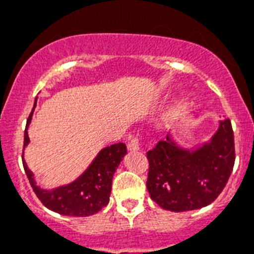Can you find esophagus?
I'll return each instance as SVG.
<instances>
[{
  "label": "esophagus",
  "mask_w": 254,
  "mask_h": 254,
  "mask_svg": "<svg viewBox=\"0 0 254 254\" xmlns=\"http://www.w3.org/2000/svg\"><path fill=\"white\" fill-rule=\"evenodd\" d=\"M127 147H128L129 151H136V150L140 149V143H138V138L137 137H132L131 141L128 142V145H127Z\"/></svg>",
  "instance_id": "obj_1"
}]
</instances>
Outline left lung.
<instances>
[{"mask_svg":"<svg viewBox=\"0 0 254 254\" xmlns=\"http://www.w3.org/2000/svg\"><path fill=\"white\" fill-rule=\"evenodd\" d=\"M146 155L152 201L174 212L205 207L223 192L234 167L232 122L221 121L212 138L196 150L182 149L168 134Z\"/></svg>","mask_w":254,"mask_h":254,"instance_id":"left-lung-1","label":"left lung"}]
</instances>
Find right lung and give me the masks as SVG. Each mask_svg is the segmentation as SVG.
Masks as SVG:
<instances>
[{"instance_id":"1","label":"right lung","mask_w":254,"mask_h":254,"mask_svg":"<svg viewBox=\"0 0 254 254\" xmlns=\"http://www.w3.org/2000/svg\"><path fill=\"white\" fill-rule=\"evenodd\" d=\"M34 108L26 122V128L24 132V149L30 141L28 136V127L30 125ZM126 154H127V147L123 142L104 147L96 155L90 167L76 181L55 190H43L37 186L33 172L29 169L24 160V151H22V165L33 190L47 208L67 216H90L105 207L109 202L113 174Z\"/></svg>"}]
</instances>
